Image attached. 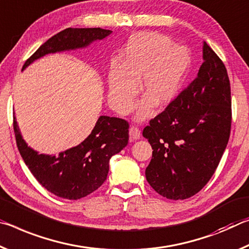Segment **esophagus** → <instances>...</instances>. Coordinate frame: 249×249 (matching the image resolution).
I'll return each mask as SVG.
<instances>
[{"label": "esophagus", "instance_id": "34e87169", "mask_svg": "<svg viewBox=\"0 0 249 249\" xmlns=\"http://www.w3.org/2000/svg\"><path fill=\"white\" fill-rule=\"evenodd\" d=\"M129 136L133 140L140 139V138H141L140 129L138 128V127H134V125H132V127H130V129H129Z\"/></svg>", "mask_w": 249, "mask_h": 249}]
</instances>
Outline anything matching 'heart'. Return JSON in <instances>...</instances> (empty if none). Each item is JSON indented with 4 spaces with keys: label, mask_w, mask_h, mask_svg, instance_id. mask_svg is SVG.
Segmentation results:
<instances>
[{
    "label": "heart",
    "mask_w": 249,
    "mask_h": 249,
    "mask_svg": "<svg viewBox=\"0 0 249 249\" xmlns=\"http://www.w3.org/2000/svg\"><path fill=\"white\" fill-rule=\"evenodd\" d=\"M191 56L186 48L157 33L132 36L121 56V66L113 64L108 74V99L118 112L132 108L139 83L145 97L137 106V119L152 115L153 106L169 104L189 71Z\"/></svg>",
    "instance_id": "1"
}]
</instances>
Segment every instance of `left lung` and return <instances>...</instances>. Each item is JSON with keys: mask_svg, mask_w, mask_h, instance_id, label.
I'll list each match as a JSON object with an SVG mask.
<instances>
[{"mask_svg": "<svg viewBox=\"0 0 249 249\" xmlns=\"http://www.w3.org/2000/svg\"><path fill=\"white\" fill-rule=\"evenodd\" d=\"M203 59L196 78L142 132L153 149L146 181L170 199L189 198L207 184L230 139L231 99L226 67L205 42Z\"/></svg>", "mask_w": 249, "mask_h": 249, "instance_id": "obj_1", "label": "left lung"}]
</instances>
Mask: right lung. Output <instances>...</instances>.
Returning a JSON list of instances; mask_svg holds the SVG:
<instances>
[{
  "mask_svg": "<svg viewBox=\"0 0 249 249\" xmlns=\"http://www.w3.org/2000/svg\"><path fill=\"white\" fill-rule=\"evenodd\" d=\"M109 34L111 31L100 27L66 28L46 40L26 60L22 69L51 53L86 47ZM13 128L18 151L34 178L48 192L67 199L85 197L103 185L108 175L110 159L119 153L129 141L128 121L100 116L91 133L80 144L58 156H47L38 154L26 144L15 117Z\"/></svg>",
  "mask_w": 249,
  "mask_h": 249,
  "instance_id": "right-lung-1",
  "label": "right lung"
}]
</instances>
